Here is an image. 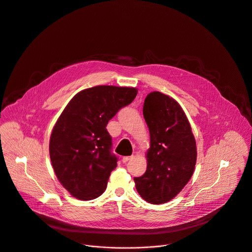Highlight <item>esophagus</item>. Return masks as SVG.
Masks as SVG:
<instances>
[{"label":"esophagus","mask_w":252,"mask_h":252,"mask_svg":"<svg viewBox=\"0 0 252 252\" xmlns=\"http://www.w3.org/2000/svg\"><path fill=\"white\" fill-rule=\"evenodd\" d=\"M132 158H133V156H124V157H123V159H122V161H123L124 163H126L127 161L131 160Z\"/></svg>","instance_id":"esophagus-1"}]
</instances>
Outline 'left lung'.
<instances>
[{
    "mask_svg": "<svg viewBox=\"0 0 252 252\" xmlns=\"http://www.w3.org/2000/svg\"><path fill=\"white\" fill-rule=\"evenodd\" d=\"M143 117L150 147L146 152V171L134 178V183L143 200L164 204L176 197L191 179L197 161L196 140L179 103L161 92L146 96Z\"/></svg>",
    "mask_w": 252,
    "mask_h": 252,
    "instance_id": "obj_1",
    "label": "left lung"
}]
</instances>
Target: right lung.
Returning a JSON list of instances; mask_svg holds the SVG:
<instances>
[{"instance_id": "add662e5", "label": "right lung", "mask_w": 252, "mask_h": 252, "mask_svg": "<svg viewBox=\"0 0 252 252\" xmlns=\"http://www.w3.org/2000/svg\"><path fill=\"white\" fill-rule=\"evenodd\" d=\"M136 94V88L100 85L77 93L61 113L49 155L58 181L73 197L89 201L105 192L118 161L106 126Z\"/></svg>"}]
</instances>
